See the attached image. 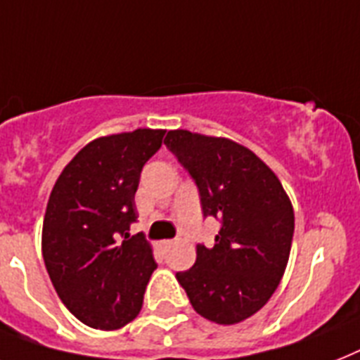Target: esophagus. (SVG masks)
I'll list each match as a JSON object with an SVG mask.
<instances>
[{
	"mask_svg": "<svg viewBox=\"0 0 360 360\" xmlns=\"http://www.w3.org/2000/svg\"><path fill=\"white\" fill-rule=\"evenodd\" d=\"M172 244H174L172 240H162V242H160V248H170Z\"/></svg>",
	"mask_w": 360,
	"mask_h": 360,
	"instance_id": "obj_1",
	"label": "esophagus"
}]
</instances>
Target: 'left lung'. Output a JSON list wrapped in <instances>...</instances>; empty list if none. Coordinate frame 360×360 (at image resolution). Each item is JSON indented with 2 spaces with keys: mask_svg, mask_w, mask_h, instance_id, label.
<instances>
[{
  "mask_svg": "<svg viewBox=\"0 0 360 360\" xmlns=\"http://www.w3.org/2000/svg\"><path fill=\"white\" fill-rule=\"evenodd\" d=\"M165 144L195 181L203 214L221 221L214 246L198 244L194 266L177 281L209 322H244L268 303L288 264L290 198L270 166L235 140L174 129Z\"/></svg>",
  "mask_w": 360,
  "mask_h": 360,
  "instance_id": "1",
  "label": "left lung"
}]
</instances>
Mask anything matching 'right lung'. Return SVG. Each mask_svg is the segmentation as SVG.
Listing matches in <instances>:
<instances>
[{"mask_svg":"<svg viewBox=\"0 0 360 360\" xmlns=\"http://www.w3.org/2000/svg\"><path fill=\"white\" fill-rule=\"evenodd\" d=\"M165 129L99 136L64 166L42 226L46 270L60 302L84 326L114 331L139 316L157 268L136 220L140 172L162 144Z\"/></svg>","mask_w":360,"mask_h":360,"instance_id":"right-lung-1","label":"right lung"}]
</instances>
